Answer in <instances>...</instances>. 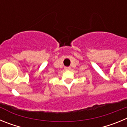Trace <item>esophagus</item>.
I'll use <instances>...</instances> for the list:
<instances>
[{
    "label": "esophagus",
    "instance_id": "obj_1",
    "mask_svg": "<svg viewBox=\"0 0 127 127\" xmlns=\"http://www.w3.org/2000/svg\"><path fill=\"white\" fill-rule=\"evenodd\" d=\"M70 67H65V70H69V69H70Z\"/></svg>",
    "mask_w": 127,
    "mask_h": 127
}]
</instances>
